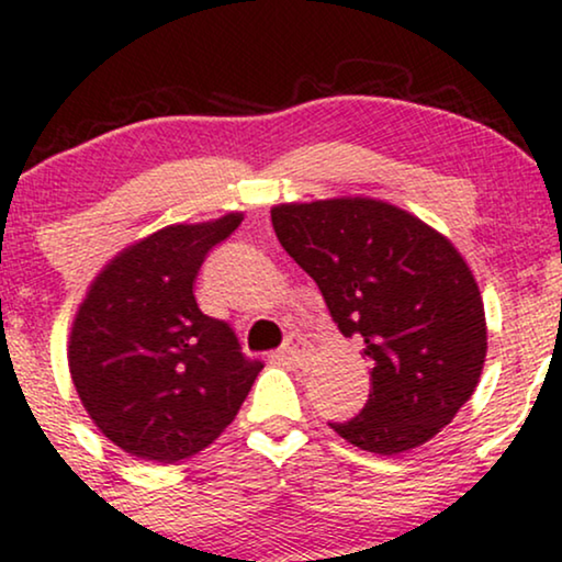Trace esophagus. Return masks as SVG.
<instances>
[{"instance_id": "1", "label": "esophagus", "mask_w": 562, "mask_h": 562, "mask_svg": "<svg viewBox=\"0 0 562 562\" xmlns=\"http://www.w3.org/2000/svg\"><path fill=\"white\" fill-rule=\"evenodd\" d=\"M282 359L295 367H306L308 359H312V348H308L306 340L301 335H288L285 346H282Z\"/></svg>"}]
</instances>
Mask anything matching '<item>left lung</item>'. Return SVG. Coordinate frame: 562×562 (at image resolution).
Segmentation results:
<instances>
[{"instance_id":"1","label":"left lung","mask_w":562,"mask_h":562,"mask_svg":"<svg viewBox=\"0 0 562 562\" xmlns=\"http://www.w3.org/2000/svg\"><path fill=\"white\" fill-rule=\"evenodd\" d=\"M277 240L317 282L346 338L364 344L370 398L330 423L375 454L423 447L473 396L486 362L479 282L441 232L372 198L280 203Z\"/></svg>"}]
</instances>
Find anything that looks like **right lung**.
Listing matches in <instances>:
<instances>
[{
	"label": "right lung",
	"mask_w": 562,
	"mask_h": 562,
	"mask_svg": "<svg viewBox=\"0 0 562 562\" xmlns=\"http://www.w3.org/2000/svg\"><path fill=\"white\" fill-rule=\"evenodd\" d=\"M243 214L171 224L128 245L94 277L76 312L68 367L100 434L139 460L173 465L235 420L259 359L227 322L198 308L195 277Z\"/></svg>",
	"instance_id": "obj_1"
}]
</instances>
